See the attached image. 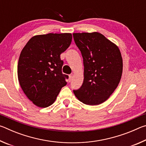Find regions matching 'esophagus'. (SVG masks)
Here are the masks:
<instances>
[{
  "mask_svg": "<svg viewBox=\"0 0 146 146\" xmlns=\"http://www.w3.org/2000/svg\"><path fill=\"white\" fill-rule=\"evenodd\" d=\"M72 78H73V75H70V76H69V82H70L71 80H72Z\"/></svg>",
  "mask_w": 146,
  "mask_h": 146,
  "instance_id": "esophagus-1",
  "label": "esophagus"
}]
</instances>
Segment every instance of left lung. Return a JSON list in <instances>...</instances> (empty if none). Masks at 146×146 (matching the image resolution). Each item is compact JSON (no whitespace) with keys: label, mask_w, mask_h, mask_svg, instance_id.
Here are the masks:
<instances>
[{"label":"left lung","mask_w":146,"mask_h":146,"mask_svg":"<svg viewBox=\"0 0 146 146\" xmlns=\"http://www.w3.org/2000/svg\"><path fill=\"white\" fill-rule=\"evenodd\" d=\"M73 35L84 66L82 85L73 93L85 104H100L110 97L120 82L123 68L120 51L98 32Z\"/></svg>","instance_id":"1"}]
</instances>
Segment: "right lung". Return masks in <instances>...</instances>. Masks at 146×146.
<instances>
[{
    "instance_id": "1",
    "label": "right lung",
    "mask_w": 146,
    "mask_h": 146,
    "mask_svg": "<svg viewBox=\"0 0 146 146\" xmlns=\"http://www.w3.org/2000/svg\"><path fill=\"white\" fill-rule=\"evenodd\" d=\"M71 33H48L32 37L22 50L17 73L22 90L35 105L47 108L55 102L68 75L62 72L60 54L70 46Z\"/></svg>"
}]
</instances>
